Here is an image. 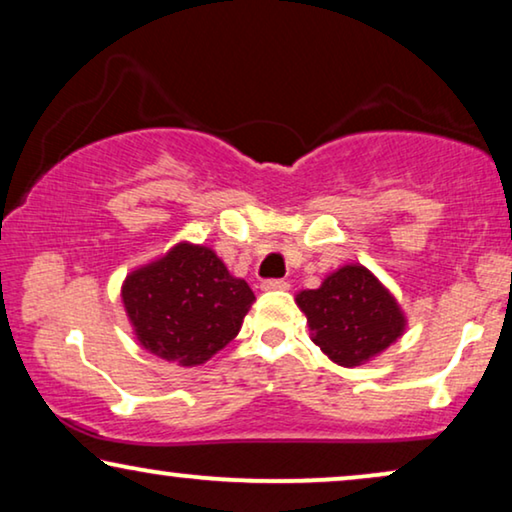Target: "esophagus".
Instances as JSON below:
<instances>
[{
    "label": "esophagus",
    "mask_w": 512,
    "mask_h": 512,
    "mask_svg": "<svg viewBox=\"0 0 512 512\" xmlns=\"http://www.w3.org/2000/svg\"><path fill=\"white\" fill-rule=\"evenodd\" d=\"M263 291H286L289 289V282H284V279H265L261 284Z\"/></svg>",
    "instance_id": "esophagus-1"
}]
</instances>
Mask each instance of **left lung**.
Here are the masks:
<instances>
[{"label":"left lung","mask_w":512,"mask_h":512,"mask_svg":"<svg viewBox=\"0 0 512 512\" xmlns=\"http://www.w3.org/2000/svg\"><path fill=\"white\" fill-rule=\"evenodd\" d=\"M310 338L338 366L373 361L405 333L408 317L394 293L361 263H347L324 277L319 289L296 293Z\"/></svg>","instance_id":"1"}]
</instances>
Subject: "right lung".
<instances>
[{
	"mask_svg": "<svg viewBox=\"0 0 512 512\" xmlns=\"http://www.w3.org/2000/svg\"><path fill=\"white\" fill-rule=\"evenodd\" d=\"M121 300L146 352L181 368L202 366L240 333L256 296L212 247L181 240L130 270Z\"/></svg>",
	"mask_w": 512,
	"mask_h": 512,
	"instance_id": "right-lung-1",
	"label": "right lung"
}]
</instances>
